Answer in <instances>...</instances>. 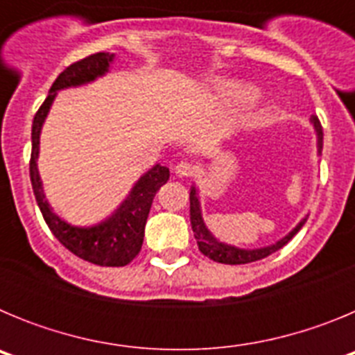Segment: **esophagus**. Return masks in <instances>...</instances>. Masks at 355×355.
I'll return each instance as SVG.
<instances>
[{
	"label": "esophagus",
	"mask_w": 355,
	"mask_h": 355,
	"mask_svg": "<svg viewBox=\"0 0 355 355\" xmlns=\"http://www.w3.org/2000/svg\"><path fill=\"white\" fill-rule=\"evenodd\" d=\"M193 171H196V167H193V163H190V162H180L174 167V172L178 175H181V178H188V175H192Z\"/></svg>",
	"instance_id": "esophagus-1"
}]
</instances>
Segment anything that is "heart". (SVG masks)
Here are the masks:
<instances>
[{"instance_id": "heart-1", "label": "heart", "mask_w": 355, "mask_h": 355, "mask_svg": "<svg viewBox=\"0 0 355 355\" xmlns=\"http://www.w3.org/2000/svg\"><path fill=\"white\" fill-rule=\"evenodd\" d=\"M218 92L225 99L238 101V99H247L254 94V89L247 83H238V81H224L218 85Z\"/></svg>"}]
</instances>
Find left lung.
Segmentation results:
<instances>
[{"mask_svg":"<svg viewBox=\"0 0 355 355\" xmlns=\"http://www.w3.org/2000/svg\"><path fill=\"white\" fill-rule=\"evenodd\" d=\"M311 122L316 131V147H318V155H322V147H324V131H322V124H320L318 117L311 115ZM307 215L304 216L299 224L291 229L290 233L284 238H281L279 241H275L274 245L261 247V249H238L234 245H227V243H222V241L216 240L211 233L206 227L205 220H202V213H200V202L199 197H197V188H190V224H192L193 234H196L197 245L199 250L205 256H208L209 259L216 263H224V265H247V263L258 261V259L266 258L270 256L272 252L279 250L281 247H284L295 234L299 233L300 227L306 224Z\"/></svg>","mask_w":355,"mask_h":355,"instance_id":"left-lung-1","label":"left lung"}]
</instances>
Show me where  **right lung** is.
I'll return each instance as SVG.
<instances>
[{
	"instance_id": "1",
	"label": "right lung",
	"mask_w": 355,
	"mask_h": 355,
	"mask_svg": "<svg viewBox=\"0 0 355 355\" xmlns=\"http://www.w3.org/2000/svg\"><path fill=\"white\" fill-rule=\"evenodd\" d=\"M112 62H114V55L96 53V55H90L83 60L69 65L51 85L48 97L33 117V126H31L30 180L44 220L65 249L76 254L78 258L99 266H124L133 261L135 256L140 252L144 229H146L153 199L159 187L167 183L171 172L167 167L156 163L155 167L149 168L135 183L130 196L122 200V205L106 220L99 222L92 227H78V225L67 224L48 205L46 196H44L39 168H37V158H39L40 131H42V124L49 114V108L55 101L56 92L69 89V87H80V85L97 80L99 76H105Z\"/></svg>"
}]
</instances>
